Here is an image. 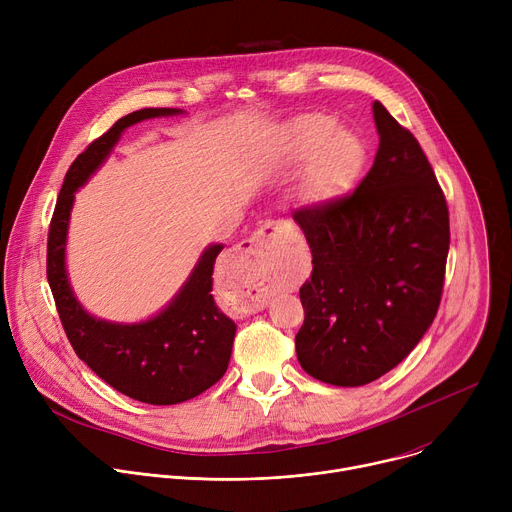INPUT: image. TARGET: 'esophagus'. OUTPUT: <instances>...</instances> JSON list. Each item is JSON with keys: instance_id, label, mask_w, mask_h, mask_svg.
<instances>
[{"instance_id": "1", "label": "esophagus", "mask_w": 512, "mask_h": 512, "mask_svg": "<svg viewBox=\"0 0 512 512\" xmlns=\"http://www.w3.org/2000/svg\"><path fill=\"white\" fill-rule=\"evenodd\" d=\"M287 233H289V227H287L285 223L269 221V223H265V225L255 233L253 239L245 241V243L239 247V251L245 253V255H249V257H251V259H249L251 265L261 271V267L265 265L267 257H271V253L277 249V245L285 239ZM265 304H267V289H265L263 283H259V285L255 287V294H253V296L249 298V302H247V310H249V312H259V310H263Z\"/></svg>"}]
</instances>
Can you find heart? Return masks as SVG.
<instances>
[{"mask_svg": "<svg viewBox=\"0 0 512 512\" xmlns=\"http://www.w3.org/2000/svg\"><path fill=\"white\" fill-rule=\"evenodd\" d=\"M291 145L296 154L314 152L304 174V190L312 198H326L342 190L362 158L358 141L340 131L328 117L302 119L294 129Z\"/></svg>", "mask_w": 512, "mask_h": 512, "instance_id": "b5f03b06", "label": "heart"}]
</instances>
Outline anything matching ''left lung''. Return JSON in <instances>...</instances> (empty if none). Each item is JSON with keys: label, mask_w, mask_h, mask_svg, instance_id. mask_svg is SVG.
I'll use <instances>...</instances> for the list:
<instances>
[{"label": "left lung", "mask_w": 512, "mask_h": 512, "mask_svg": "<svg viewBox=\"0 0 512 512\" xmlns=\"http://www.w3.org/2000/svg\"><path fill=\"white\" fill-rule=\"evenodd\" d=\"M375 164L342 196L302 206L312 249L300 287L302 369L336 387L377 381L417 346L442 302L450 214L419 141L379 103Z\"/></svg>", "instance_id": "obj_1"}]
</instances>
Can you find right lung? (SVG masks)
<instances>
[{
  "label": "right lung",
  "instance_id": "1",
  "mask_svg": "<svg viewBox=\"0 0 512 512\" xmlns=\"http://www.w3.org/2000/svg\"><path fill=\"white\" fill-rule=\"evenodd\" d=\"M182 109H139L113 123L70 164L48 229L46 275L68 342L87 367L119 393L150 405L188 401L227 373L237 326L212 298V271L223 245L208 247L178 296L156 318L113 324L89 316L72 294L64 245L75 192L105 162L123 129Z\"/></svg>",
  "mask_w": 512,
  "mask_h": 512
}]
</instances>
